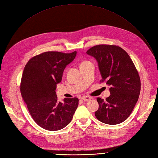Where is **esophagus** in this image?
<instances>
[{
	"instance_id": "esophagus-1",
	"label": "esophagus",
	"mask_w": 158,
	"mask_h": 158,
	"mask_svg": "<svg viewBox=\"0 0 158 158\" xmlns=\"http://www.w3.org/2000/svg\"><path fill=\"white\" fill-rule=\"evenodd\" d=\"M81 99L83 100L84 101H85V102H87V101H89L91 100V98L90 96H84L81 97Z\"/></svg>"
}]
</instances>
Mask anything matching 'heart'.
<instances>
[{"label":"heart","mask_w":158,"mask_h":158,"mask_svg":"<svg viewBox=\"0 0 158 158\" xmlns=\"http://www.w3.org/2000/svg\"><path fill=\"white\" fill-rule=\"evenodd\" d=\"M89 63H90V62H89V61H88V60H84L83 62H81V64H80V66H81V65H86V64H89Z\"/></svg>","instance_id":"heart-1"}]
</instances>
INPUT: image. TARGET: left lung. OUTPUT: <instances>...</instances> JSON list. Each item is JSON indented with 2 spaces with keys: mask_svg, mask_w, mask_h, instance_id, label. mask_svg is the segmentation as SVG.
<instances>
[{
  "mask_svg": "<svg viewBox=\"0 0 158 158\" xmlns=\"http://www.w3.org/2000/svg\"><path fill=\"white\" fill-rule=\"evenodd\" d=\"M98 63L101 82L110 86L106 100L97 98L99 108L95 116L102 123L116 125L124 122L132 112L141 90L139 73L128 53L115 45H96L87 50Z\"/></svg>",
  "mask_w": 158,
  "mask_h": 158,
  "instance_id": "left-lung-1",
  "label": "left lung"
}]
</instances>
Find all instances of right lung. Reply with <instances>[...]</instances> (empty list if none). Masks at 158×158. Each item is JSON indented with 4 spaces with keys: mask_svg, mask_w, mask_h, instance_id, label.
<instances>
[{
    "mask_svg": "<svg viewBox=\"0 0 158 158\" xmlns=\"http://www.w3.org/2000/svg\"><path fill=\"white\" fill-rule=\"evenodd\" d=\"M76 55L77 51L44 52L31 58L24 67L20 85L21 95L35 123L44 129H62L71 122L78 107L77 98H65L61 103L55 92L65 67Z\"/></svg>",
    "mask_w": 158,
    "mask_h": 158,
    "instance_id": "1",
    "label": "right lung"
}]
</instances>
